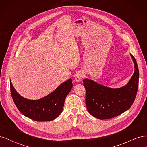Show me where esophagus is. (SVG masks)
Segmentation results:
<instances>
[{
	"mask_svg": "<svg viewBox=\"0 0 147 147\" xmlns=\"http://www.w3.org/2000/svg\"><path fill=\"white\" fill-rule=\"evenodd\" d=\"M83 78V74L81 72H78L75 75V81L78 83L80 82L82 80V78Z\"/></svg>",
	"mask_w": 147,
	"mask_h": 147,
	"instance_id": "1",
	"label": "esophagus"
}]
</instances>
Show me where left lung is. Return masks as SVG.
<instances>
[{
  "instance_id": "obj_1",
  "label": "left lung",
  "mask_w": 147,
  "mask_h": 147,
  "mask_svg": "<svg viewBox=\"0 0 147 147\" xmlns=\"http://www.w3.org/2000/svg\"><path fill=\"white\" fill-rule=\"evenodd\" d=\"M134 73L126 85L113 89L90 79L83 80L86 89V105L92 116L100 119L117 117L129 109L134 102L139 86V72L134 57Z\"/></svg>"
}]
</instances>
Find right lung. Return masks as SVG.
<instances>
[{
    "mask_svg": "<svg viewBox=\"0 0 147 147\" xmlns=\"http://www.w3.org/2000/svg\"><path fill=\"white\" fill-rule=\"evenodd\" d=\"M72 86V79L70 78L43 98L29 100L17 92L10 80L11 94L16 107L24 116L36 121H49L59 117L63 109L65 97Z\"/></svg>",
    "mask_w": 147,
    "mask_h": 147,
    "instance_id": "right-lung-1",
    "label": "right lung"
}]
</instances>
